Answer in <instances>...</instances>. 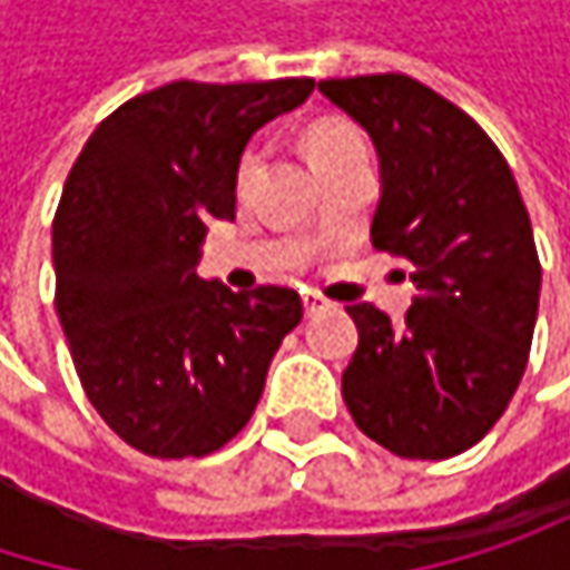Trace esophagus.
I'll return each instance as SVG.
<instances>
[{
  "mask_svg": "<svg viewBox=\"0 0 570 570\" xmlns=\"http://www.w3.org/2000/svg\"><path fill=\"white\" fill-rule=\"evenodd\" d=\"M326 306H330L326 296H320V293H313V289L303 293V309H306V316H313V313H320V309H326Z\"/></svg>",
  "mask_w": 570,
  "mask_h": 570,
  "instance_id": "1",
  "label": "esophagus"
}]
</instances>
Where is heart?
Instances as JSON below:
<instances>
[{
	"mask_svg": "<svg viewBox=\"0 0 570 570\" xmlns=\"http://www.w3.org/2000/svg\"><path fill=\"white\" fill-rule=\"evenodd\" d=\"M306 148H309L313 165H320V161L336 158V155H343V151L366 148V141H363V135H360L353 125H346V121H320V125H313V128H309V135H306ZM250 168H254V155H247V158L240 161V171H237L240 187L247 184Z\"/></svg>",
	"mask_w": 570,
	"mask_h": 570,
	"instance_id": "obj_1",
	"label": "heart"
}]
</instances>
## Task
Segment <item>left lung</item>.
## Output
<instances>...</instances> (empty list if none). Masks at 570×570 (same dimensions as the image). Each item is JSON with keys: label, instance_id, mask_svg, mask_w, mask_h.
Returning <instances> with one entry per match:
<instances>
[{"label": "left lung", "instance_id": "8db88e82", "mask_svg": "<svg viewBox=\"0 0 570 570\" xmlns=\"http://www.w3.org/2000/svg\"><path fill=\"white\" fill-rule=\"evenodd\" d=\"M376 145L373 247L412 264L405 323L346 313L360 346L343 373L353 422L399 459H452L509 409L528 366L541 264L512 168L452 101L409 75L320 81Z\"/></svg>", "mask_w": 570, "mask_h": 570}]
</instances>
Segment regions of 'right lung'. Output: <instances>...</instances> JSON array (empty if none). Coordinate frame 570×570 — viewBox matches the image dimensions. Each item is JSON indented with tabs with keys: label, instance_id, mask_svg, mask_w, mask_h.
Masks as SVG:
<instances>
[{
	"label": "right lung",
	"instance_id": "1",
	"mask_svg": "<svg viewBox=\"0 0 570 570\" xmlns=\"http://www.w3.org/2000/svg\"><path fill=\"white\" fill-rule=\"evenodd\" d=\"M313 78L171 81L85 141L52 224L56 309L88 402L131 449L200 459L254 415L284 336L286 286L234 293L197 277L210 220H234L240 155Z\"/></svg>",
	"mask_w": 570,
	"mask_h": 570
}]
</instances>
